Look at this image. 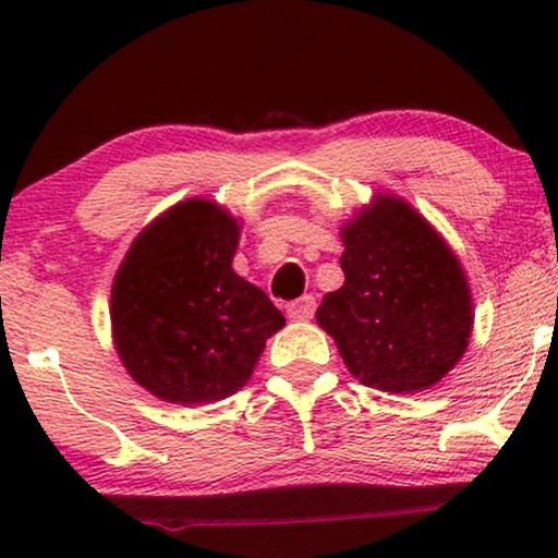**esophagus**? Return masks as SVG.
I'll list each match as a JSON object with an SVG mask.
<instances>
[{
    "label": "esophagus",
    "instance_id": "obj_1",
    "mask_svg": "<svg viewBox=\"0 0 558 558\" xmlns=\"http://www.w3.org/2000/svg\"><path fill=\"white\" fill-rule=\"evenodd\" d=\"M315 307H317L315 296L304 294V296H300V300L287 304V315L292 319H312V315H315Z\"/></svg>",
    "mask_w": 558,
    "mask_h": 558
}]
</instances>
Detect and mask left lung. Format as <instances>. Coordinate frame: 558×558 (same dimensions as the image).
Here are the masks:
<instances>
[{"mask_svg":"<svg viewBox=\"0 0 558 558\" xmlns=\"http://www.w3.org/2000/svg\"><path fill=\"white\" fill-rule=\"evenodd\" d=\"M345 284L317 307V325L338 342L363 386L424 391L460 361L472 332V296L460 258L393 195L342 228Z\"/></svg>","mask_w":558,"mask_h":558,"instance_id":"1","label":"left lung"}]
</instances>
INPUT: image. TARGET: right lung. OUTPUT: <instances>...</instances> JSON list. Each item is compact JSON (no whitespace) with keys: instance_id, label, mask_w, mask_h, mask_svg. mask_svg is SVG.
<instances>
[{"instance_id":"obj_1","label":"right lung","mask_w":558,"mask_h":558,"mask_svg":"<svg viewBox=\"0 0 558 558\" xmlns=\"http://www.w3.org/2000/svg\"><path fill=\"white\" fill-rule=\"evenodd\" d=\"M239 223L216 203H178L136 235L111 287L113 345L136 384L170 403L239 391L284 315L233 271Z\"/></svg>"}]
</instances>
